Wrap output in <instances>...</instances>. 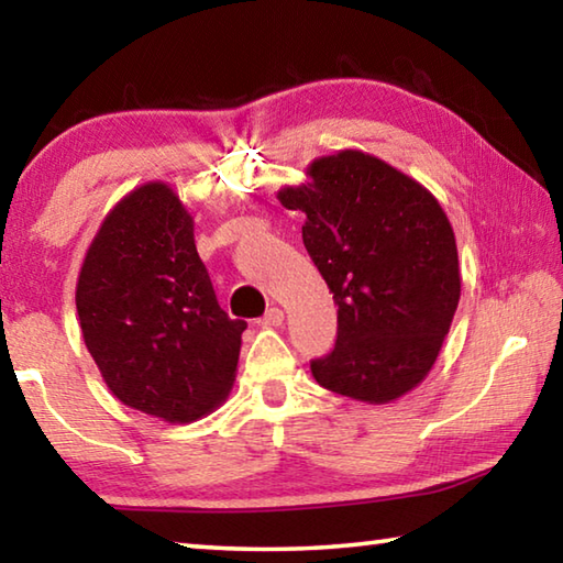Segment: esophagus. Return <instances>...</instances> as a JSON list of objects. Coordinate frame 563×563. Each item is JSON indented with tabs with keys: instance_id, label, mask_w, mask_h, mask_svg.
I'll return each mask as SVG.
<instances>
[{
	"instance_id": "obj_1",
	"label": "esophagus",
	"mask_w": 563,
	"mask_h": 563,
	"mask_svg": "<svg viewBox=\"0 0 563 563\" xmlns=\"http://www.w3.org/2000/svg\"><path fill=\"white\" fill-rule=\"evenodd\" d=\"M283 310L280 308H268V312H265V316L261 318V325L263 328H278V325H283Z\"/></svg>"
}]
</instances>
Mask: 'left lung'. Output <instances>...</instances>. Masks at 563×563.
Instances as JSON below:
<instances>
[{
	"label": "left lung",
	"mask_w": 563,
	"mask_h": 563,
	"mask_svg": "<svg viewBox=\"0 0 563 563\" xmlns=\"http://www.w3.org/2000/svg\"><path fill=\"white\" fill-rule=\"evenodd\" d=\"M278 201L338 305V342L312 360L330 393L395 402L430 375L462 295L450 218L419 180L357 148L320 156Z\"/></svg>",
	"instance_id": "1"
}]
</instances>
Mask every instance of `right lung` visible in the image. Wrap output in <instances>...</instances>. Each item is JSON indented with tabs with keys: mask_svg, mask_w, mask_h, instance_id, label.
<instances>
[{
	"mask_svg": "<svg viewBox=\"0 0 563 563\" xmlns=\"http://www.w3.org/2000/svg\"><path fill=\"white\" fill-rule=\"evenodd\" d=\"M76 312L103 383L131 409L188 424L233 389L245 322L218 305L194 216L164 180L129 190L101 221Z\"/></svg>",
	"mask_w": 563,
	"mask_h": 563,
	"instance_id": "1",
	"label": "right lung"
}]
</instances>
